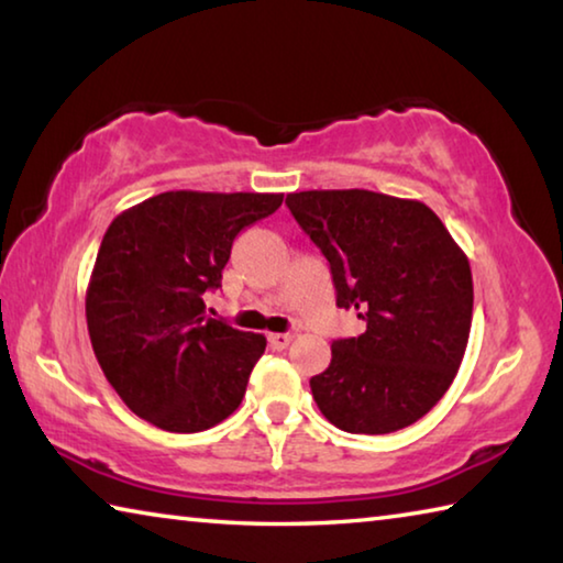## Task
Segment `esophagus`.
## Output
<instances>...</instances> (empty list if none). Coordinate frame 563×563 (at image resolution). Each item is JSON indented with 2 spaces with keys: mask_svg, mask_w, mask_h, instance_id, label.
Returning a JSON list of instances; mask_svg holds the SVG:
<instances>
[{
  "mask_svg": "<svg viewBox=\"0 0 563 563\" xmlns=\"http://www.w3.org/2000/svg\"><path fill=\"white\" fill-rule=\"evenodd\" d=\"M268 342L275 350H285L292 342V335L290 332H273V335H268Z\"/></svg>",
  "mask_w": 563,
  "mask_h": 563,
  "instance_id": "34e87169",
  "label": "esophagus"
}]
</instances>
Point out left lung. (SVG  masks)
<instances>
[{"label": "left lung", "instance_id": "obj_1", "mask_svg": "<svg viewBox=\"0 0 563 563\" xmlns=\"http://www.w3.org/2000/svg\"><path fill=\"white\" fill-rule=\"evenodd\" d=\"M285 206L325 255L338 308L367 330L332 342L312 397L342 432L387 434L440 402L472 328L470 261L432 208L375 190H300Z\"/></svg>", "mask_w": 563, "mask_h": 563}]
</instances>
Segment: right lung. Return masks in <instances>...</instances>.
Here are the masks:
<instances>
[{
  "label": "right lung",
  "instance_id": "1",
  "mask_svg": "<svg viewBox=\"0 0 563 563\" xmlns=\"http://www.w3.org/2000/svg\"><path fill=\"white\" fill-rule=\"evenodd\" d=\"M283 194L168 190L117 216L87 290V325L103 375L133 415L166 432L231 417L265 338L208 318L235 235Z\"/></svg>",
  "mask_w": 563,
  "mask_h": 563
}]
</instances>
